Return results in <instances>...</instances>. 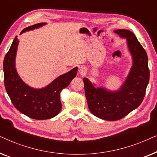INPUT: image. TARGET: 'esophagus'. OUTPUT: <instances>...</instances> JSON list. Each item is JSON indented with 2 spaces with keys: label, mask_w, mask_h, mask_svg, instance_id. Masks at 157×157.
<instances>
[{
  "label": "esophagus",
  "mask_w": 157,
  "mask_h": 157,
  "mask_svg": "<svg viewBox=\"0 0 157 157\" xmlns=\"http://www.w3.org/2000/svg\"><path fill=\"white\" fill-rule=\"evenodd\" d=\"M78 73H79V74H80L81 75H85L86 73V68H85L84 67H83V66H81V67L79 68Z\"/></svg>",
  "instance_id": "34e87169"
}]
</instances>
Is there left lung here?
Returning <instances> with one entry per match:
<instances>
[{
	"instance_id": "1",
	"label": "left lung",
	"mask_w": 157,
	"mask_h": 157,
	"mask_svg": "<svg viewBox=\"0 0 157 157\" xmlns=\"http://www.w3.org/2000/svg\"><path fill=\"white\" fill-rule=\"evenodd\" d=\"M114 32L120 37L126 38L132 56L133 65L124 83L119 90L111 91L103 87H94L89 79H83L90 111L106 121L121 119L136 109L144 98L149 81L147 52L134 34L126 29Z\"/></svg>"
}]
</instances>
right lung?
Listing matches in <instances>:
<instances>
[{"label": "right lung", "instance_id": "right-lung-1", "mask_svg": "<svg viewBox=\"0 0 157 157\" xmlns=\"http://www.w3.org/2000/svg\"><path fill=\"white\" fill-rule=\"evenodd\" d=\"M46 24V23H39L31 25L23 29L21 34ZM18 45V40L16 36L4 58V84L6 91L14 106L23 114L36 120L51 119L59 114L61 110L60 94L76 77L78 68H73L59 76L43 89H33L23 82L15 67Z\"/></svg>", "mask_w": 157, "mask_h": 157}]
</instances>
